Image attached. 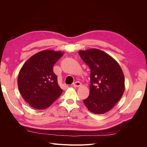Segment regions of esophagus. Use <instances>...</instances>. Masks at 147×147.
<instances>
[{
  "label": "esophagus",
  "mask_w": 147,
  "mask_h": 147,
  "mask_svg": "<svg viewBox=\"0 0 147 147\" xmlns=\"http://www.w3.org/2000/svg\"><path fill=\"white\" fill-rule=\"evenodd\" d=\"M73 86L74 87H80V86H82V83L80 82H75L74 83H73Z\"/></svg>",
  "instance_id": "34e87169"
}]
</instances>
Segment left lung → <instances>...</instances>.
<instances>
[{"instance_id": "obj_1", "label": "left lung", "mask_w": 147, "mask_h": 147, "mask_svg": "<svg viewBox=\"0 0 147 147\" xmlns=\"http://www.w3.org/2000/svg\"><path fill=\"white\" fill-rule=\"evenodd\" d=\"M79 55L91 69L90 95L83 100L88 109L96 114L109 112L124 91L123 71L112 57L98 49L80 51Z\"/></svg>"}]
</instances>
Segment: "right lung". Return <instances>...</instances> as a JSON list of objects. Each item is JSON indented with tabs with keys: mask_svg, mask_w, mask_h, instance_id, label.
<instances>
[{
	"mask_svg": "<svg viewBox=\"0 0 147 147\" xmlns=\"http://www.w3.org/2000/svg\"><path fill=\"white\" fill-rule=\"evenodd\" d=\"M63 55L61 51H42L30 57L22 67L18 86L21 96L32 107L45 109L63 93L53 72V66Z\"/></svg>",
	"mask_w": 147,
	"mask_h": 147,
	"instance_id": "add662e5",
	"label": "right lung"
}]
</instances>
